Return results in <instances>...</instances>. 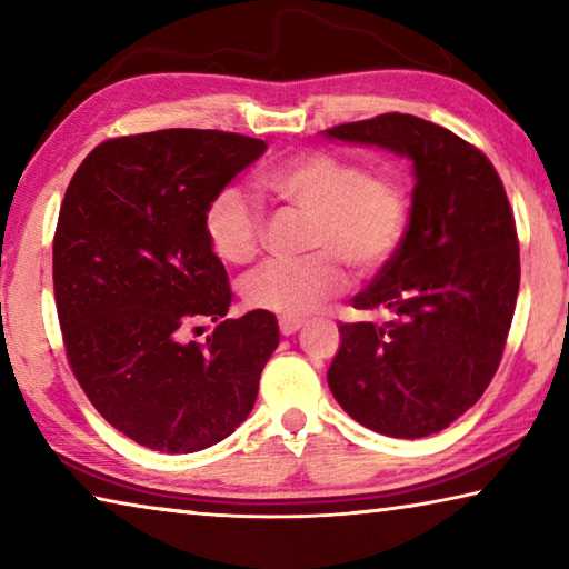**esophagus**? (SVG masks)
Returning <instances> with one entry per match:
<instances>
[{"label":"esophagus","instance_id":"1","mask_svg":"<svg viewBox=\"0 0 569 569\" xmlns=\"http://www.w3.org/2000/svg\"><path fill=\"white\" fill-rule=\"evenodd\" d=\"M301 321H296V319H281L278 321V329H281V333L283 336H293L296 331H301Z\"/></svg>","mask_w":569,"mask_h":569}]
</instances>
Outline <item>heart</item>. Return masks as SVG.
Returning <instances> with one entry per match:
<instances>
[{
    "mask_svg": "<svg viewBox=\"0 0 569 569\" xmlns=\"http://www.w3.org/2000/svg\"><path fill=\"white\" fill-rule=\"evenodd\" d=\"M263 188L311 218V258L263 263L240 281L250 308L281 319H303L341 291L343 271L336 257L356 276H371L391 261L407 230L409 203L401 182L333 152L313 150L286 160L268 172ZM206 233L226 263L253 261L263 238L261 208L240 188L220 190L206 210Z\"/></svg>",
    "mask_w": 569,
    "mask_h": 569,
    "instance_id": "1",
    "label": "heart"
}]
</instances>
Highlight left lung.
<instances>
[{
  "instance_id": "1",
  "label": "left lung",
  "mask_w": 569,
  "mask_h": 569,
  "mask_svg": "<svg viewBox=\"0 0 569 569\" xmlns=\"http://www.w3.org/2000/svg\"><path fill=\"white\" fill-rule=\"evenodd\" d=\"M407 158L413 170L409 226L359 311L389 321L341 323L329 389L351 419L387 437L419 439L459 419L502 361L519 291L515 218L485 152L413 114L323 130Z\"/></svg>"
}]
</instances>
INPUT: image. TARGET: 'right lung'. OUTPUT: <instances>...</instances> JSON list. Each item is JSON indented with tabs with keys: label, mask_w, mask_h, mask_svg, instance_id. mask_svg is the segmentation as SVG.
<instances>
[{
	"label": "right lung",
	"mask_w": 569,
	"mask_h": 569,
	"mask_svg": "<svg viewBox=\"0 0 569 569\" xmlns=\"http://www.w3.org/2000/svg\"><path fill=\"white\" fill-rule=\"evenodd\" d=\"M263 152L220 130L130 134L94 148L64 192L52 276L67 359L92 407L142 447L208 449L253 409L278 321L223 319L233 293L206 210ZM200 318L217 331L182 342Z\"/></svg>",
	"instance_id": "obj_1"
}]
</instances>
